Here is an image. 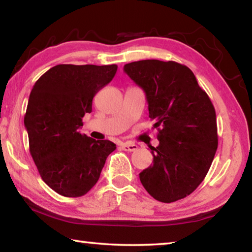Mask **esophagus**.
<instances>
[{"instance_id":"esophagus-1","label":"esophagus","mask_w":252,"mask_h":252,"mask_svg":"<svg viewBox=\"0 0 252 252\" xmlns=\"http://www.w3.org/2000/svg\"><path fill=\"white\" fill-rule=\"evenodd\" d=\"M122 148L125 152H134L138 148V146L136 144L133 143H123L122 144Z\"/></svg>"}]
</instances>
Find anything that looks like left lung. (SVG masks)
<instances>
[{
    "label": "left lung",
    "mask_w": 252,
    "mask_h": 252,
    "mask_svg": "<svg viewBox=\"0 0 252 252\" xmlns=\"http://www.w3.org/2000/svg\"><path fill=\"white\" fill-rule=\"evenodd\" d=\"M124 71L146 94L158 128L153 164L139 180L155 200L171 203L188 196L209 172L218 148L216 110L191 69L175 61L141 60Z\"/></svg>",
    "instance_id": "left-lung-1"
}]
</instances>
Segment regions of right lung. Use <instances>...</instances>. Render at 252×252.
<instances>
[{"mask_svg": "<svg viewBox=\"0 0 252 252\" xmlns=\"http://www.w3.org/2000/svg\"><path fill=\"white\" fill-rule=\"evenodd\" d=\"M116 64H58L33 86L24 116L30 154L40 176L60 195L79 197L100 176L113 142L81 134L93 98L113 80Z\"/></svg>", "mask_w": 252, "mask_h": 252, "instance_id": "1", "label": "right lung"}]
</instances>
